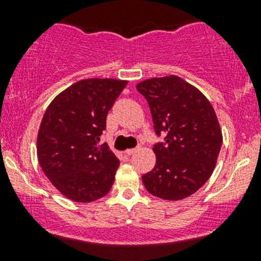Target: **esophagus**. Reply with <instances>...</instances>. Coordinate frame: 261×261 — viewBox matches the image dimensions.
<instances>
[{
  "label": "esophagus",
  "mask_w": 261,
  "mask_h": 261,
  "mask_svg": "<svg viewBox=\"0 0 261 261\" xmlns=\"http://www.w3.org/2000/svg\"><path fill=\"white\" fill-rule=\"evenodd\" d=\"M138 150H139V147H135V149H127L125 152L127 155H133V154H135V152L138 151Z\"/></svg>",
  "instance_id": "obj_1"
}]
</instances>
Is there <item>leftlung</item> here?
Instances as JSON below:
<instances>
[{"label":"left lung","instance_id":"left-lung-1","mask_svg":"<svg viewBox=\"0 0 261 261\" xmlns=\"http://www.w3.org/2000/svg\"><path fill=\"white\" fill-rule=\"evenodd\" d=\"M149 103L155 133L165 143L152 147L156 163L143 175L150 194L180 201L196 193L212 175L222 145V131L211 102L177 75L136 84Z\"/></svg>","mask_w":261,"mask_h":261}]
</instances>
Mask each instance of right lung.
I'll return each mask as SVG.
<instances>
[{"label":"right lung","instance_id":"right-lung-1","mask_svg":"<svg viewBox=\"0 0 261 261\" xmlns=\"http://www.w3.org/2000/svg\"><path fill=\"white\" fill-rule=\"evenodd\" d=\"M127 81L88 78L51 101L41 120L36 152L41 169L67 198L89 203L106 196L120 162L99 144L107 114Z\"/></svg>","mask_w":261,"mask_h":261}]
</instances>
